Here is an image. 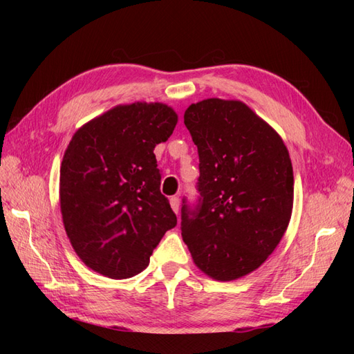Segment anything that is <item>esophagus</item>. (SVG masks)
<instances>
[{
	"mask_svg": "<svg viewBox=\"0 0 354 354\" xmlns=\"http://www.w3.org/2000/svg\"><path fill=\"white\" fill-rule=\"evenodd\" d=\"M170 207H171V209L175 213L179 212V198L178 196H171L170 198Z\"/></svg>",
	"mask_w": 354,
	"mask_h": 354,
	"instance_id": "obj_1",
	"label": "esophagus"
}]
</instances>
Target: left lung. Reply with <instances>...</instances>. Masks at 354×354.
<instances>
[{"label": "left lung", "mask_w": 354, "mask_h": 354, "mask_svg": "<svg viewBox=\"0 0 354 354\" xmlns=\"http://www.w3.org/2000/svg\"><path fill=\"white\" fill-rule=\"evenodd\" d=\"M184 123L199 153L201 207H183V239L202 272L232 281L260 268L293 208V170L280 135L240 100L192 103Z\"/></svg>", "instance_id": "left-lung-1"}]
</instances>
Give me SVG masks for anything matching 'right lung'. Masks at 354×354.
<instances>
[{
    "mask_svg": "<svg viewBox=\"0 0 354 354\" xmlns=\"http://www.w3.org/2000/svg\"><path fill=\"white\" fill-rule=\"evenodd\" d=\"M176 123L169 104L135 102L117 104L73 135L61 164L59 201L66 236L89 269L114 280L140 274L176 225L160 192L153 153Z\"/></svg>",
    "mask_w": 354,
    "mask_h": 354,
    "instance_id": "add662e5",
    "label": "right lung"
}]
</instances>
